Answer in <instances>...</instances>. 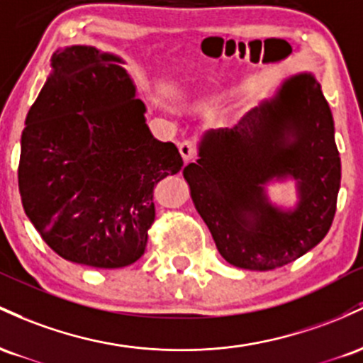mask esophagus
I'll list each match as a JSON object with an SVG mask.
<instances>
[{
    "label": "esophagus",
    "instance_id": "1",
    "mask_svg": "<svg viewBox=\"0 0 363 363\" xmlns=\"http://www.w3.org/2000/svg\"><path fill=\"white\" fill-rule=\"evenodd\" d=\"M178 149H180V154H182L183 161H185V162L192 161L194 157L197 156V147H195V142L194 140H183V142H180Z\"/></svg>",
    "mask_w": 363,
    "mask_h": 363
}]
</instances>
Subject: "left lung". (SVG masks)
<instances>
[{"label":"left lung","mask_w":363,"mask_h":363,"mask_svg":"<svg viewBox=\"0 0 363 363\" xmlns=\"http://www.w3.org/2000/svg\"><path fill=\"white\" fill-rule=\"evenodd\" d=\"M183 177L226 262L271 271L312 250L333 225L341 183L335 121L315 77H290L233 128L203 133ZM288 177L299 202L283 210L267 186Z\"/></svg>","instance_id":"left-lung-1"}]
</instances>
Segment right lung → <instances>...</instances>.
I'll return each mask as SVG.
<instances>
[{"mask_svg": "<svg viewBox=\"0 0 363 363\" xmlns=\"http://www.w3.org/2000/svg\"><path fill=\"white\" fill-rule=\"evenodd\" d=\"M123 63L92 46L56 51L20 140L27 218L60 257L99 269L142 257L154 185L183 166L177 145L150 133Z\"/></svg>", "mask_w": 363, "mask_h": 363, "instance_id": "obj_1", "label": "right lung"}]
</instances>
